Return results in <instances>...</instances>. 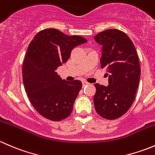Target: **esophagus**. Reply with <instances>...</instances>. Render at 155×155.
I'll list each match as a JSON object with an SVG mask.
<instances>
[{
    "label": "esophagus",
    "instance_id": "esophagus-1",
    "mask_svg": "<svg viewBox=\"0 0 155 155\" xmlns=\"http://www.w3.org/2000/svg\"><path fill=\"white\" fill-rule=\"evenodd\" d=\"M82 86H85V85H88V82H87L86 81H82Z\"/></svg>",
    "mask_w": 155,
    "mask_h": 155
}]
</instances>
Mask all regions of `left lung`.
<instances>
[{"instance_id":"left-lung-1","label":"left lung","mask_w":155,"mask_h":155,"mask_svg":"<svg viewBox=\"0 0 155 155\" xmlns=\"http://www.w3.org/2000/svg\"><path fill=\"white\" fill-rule=\"evenodd\" d=\"M94 40L102 45L101 68L109 73L108 86L94 85L95 110L106 119H116L127 112L136 97L140 78L138 54L129 37L119 30L102 31Z\"/></svg>"}]
</instances>
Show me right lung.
<instances>
[{"mask_svg": "<svg viewBox=\"0 0 155 155\" xmlns=\"http://www.w3.org/2000/svg\"><path fill=\"white\" fill-rule=\"evenodd\" d=\"M87 41L48 28L30 43L22 67L23 83L32 106L44 118L58 121L71 114L82 82L62 80L55 70L68 61L73 48Z\"/></svg>", "mask_w": 155, "mask_h": 155, "instance_id": "obj_1", "label": "right lung"}]
</instances>
